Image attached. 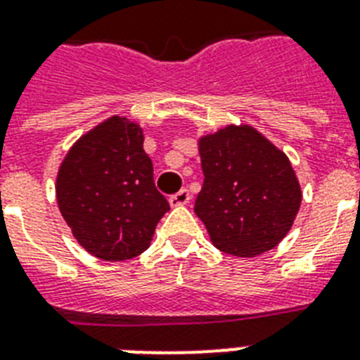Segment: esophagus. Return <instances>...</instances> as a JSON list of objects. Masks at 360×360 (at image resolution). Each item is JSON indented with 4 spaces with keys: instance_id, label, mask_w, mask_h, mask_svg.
I'll list each match as a JSON object with an SVG mask.
<instances>
[{
    "instance_id": "1",
    "label": "esophagus",
    "mask_w": 360,
    "mask_h": 360,
    "mask_svg": "<svg viewBox=\"0 0 360 360\" xmlns=\"http://www.w3.org/2000/svg\"><path fill=\"white\" fill-rule=\"evenodd\" d=\"M191 192L186 191V188H183V191H179L177 194H174V196H169V205H172V207L186 205V203L191 202Z\"/></svg>"
}]
</instances>
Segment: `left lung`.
I'll return each mask as SVG.
<instances>
[{
	"instance_id": "left-lung-1",
	"label": "left lung",
	"mask_w": 360,
	"mask_h": 360,
	"mask_svg": "<svg viewBox=\"0 0 360 360\" xmlns=\"http://www.w3.org/2000/svg\"><path fill=\"white\" fill-rule=\"evenodd\" d=\"M203 186L194 213L219 250L256 257L293 226L302 192L290 158L248 124H228L198 141Z\"/></svg>"
}]
</instances>
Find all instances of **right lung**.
<instances>
[{
	"label": "right lung",
	"mask_w": 360,
	"mask_h": 360,
	"mask_svg": "<svg viewBox=\"0 0 360 360\" xmlns=\"http://www.w3.org/2000/svg\"><path fill=\"white\" fill-rule=\"evenodd\" d=\"M56 196L75 239L106 262L140 256L169 211L153 181L140 124L120 115L70 147L59 166Z\"/></svg>",
	"instance_id": "obj_1"
}]
</instances>
